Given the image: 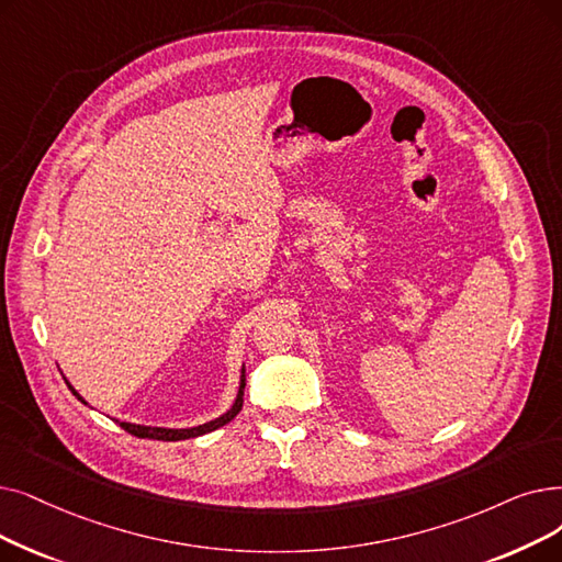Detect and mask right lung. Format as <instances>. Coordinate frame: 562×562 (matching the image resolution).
<instances>
[{"mask_svg": "<svg viewBox=\"0 0 562 562\" xmlns=\"http://www.w3.org/2000/svg\"><path fill=\"white\" fill-rule=\"evenodd\" d=\"M64 381H66V385L70 387V393L76 395L82 404H87L85 402V397L78 393L76 387H72L70 383H68V379L64 376ZM243 390H246V368L240 370V383H238V393H236V400H234V404L223 413V416H217V418H213V420H209V423H204V425H198V427H186V429H172V427H151V425H137V423H121L119 420V425L124 427L128 434H133V436H139V438H156V441H186V438H194V436H202V434H209V431H213V429H217V427H223V425H227L236 413L240 411V406H243ZM89 406V404H87Z\"/></svg>", "mask_w": 562, "mask_h": 562, "instance_id": "obj_1", "label": "right lung"}]
</instances>
